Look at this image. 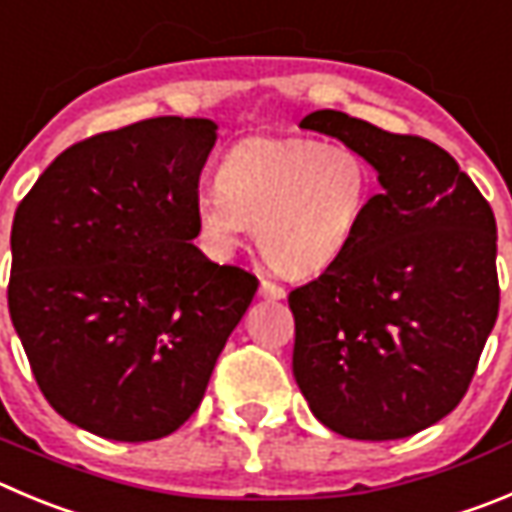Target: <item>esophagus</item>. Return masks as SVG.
Wrapping results in <instances>:
<instances>
[{
	"label": "esophagus",
	"instance_id": "34e87169",
	"mask_svg": "<svg viewBox=\"0 0 512 512\" xmlns=\"http://www.w3.org/2000/svg\"><path fill=\"white\" fill-rule=\"evenodd\" d=\"M260 295L265 300H283L285 298V288H283V285H278V283H272V280H262Z\"/></svg>",
	"mask_w": 512,
	"mask_h": 512
}]
</instances>
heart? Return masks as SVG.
<instances>
[{
    "mask_svg": "<svg viewBox=\"0 0 512 512\" xmlns=\"http://www.w3.org/2000/svg\"><path fill=\"white\" fill-rule=\"evenodd\" d=\"M374 191L358 148L313 138H247L224 154L217 186L194 197L204 252L227 260L245 232L288 275L331 267L356 240Z\"/></svg>",
    "mask_w": 512,
    "mask_h": 512,
    "instance_id": "obj_1",
    "label": "heart"
}]
</instances>
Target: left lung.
<instances>
[{
	"label": "left lung",
	"mask_w": 512,
	"mask_h": 512,
	"mask_svg": "<svg viewBox=\"0 0 512 512\" xmlns=\"http://www.w3.org/2000/svg\"><path fill=\"white\" fill-rule=\"evenodd\" d=\"M300 128L358 148L381 191L356 240L293 290V376L318 422L348 439H401L465 396L498 318V227L437 143L341 111Z\"/></svg>",
	"instance_id": "1"
}]
</instances>
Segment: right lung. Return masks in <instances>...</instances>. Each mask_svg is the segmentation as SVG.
I'll return each instance as SVG.
<instances>
[{
    "mask_svg": "<svg viewBox=\"0 0 512 512\" xmlns=\"http://www.w3.org/2000/svg\"><path fill=\"white\" fill-rule=\"evenodd\" d=\"M214 141L209 118L98 133L62 151L14 212L12 326L50 407L85 432H176L255 298V275L191 245Z\"/></svg>",
    "mask_w": 512,
    "mask_h": 512,
    "instance_id": "obj_1",
    "label": "right lung"
}]
</instances>
